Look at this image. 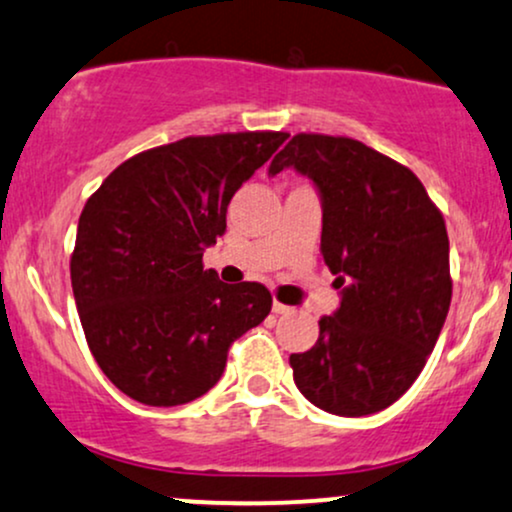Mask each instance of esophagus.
<instances>
[{
    "mask_svg": "<svg viewBox=\"0 0 512 512\" xmlns=\"http://www.w3.org/2000/svg\"><path fill=\"white\" fill-rule=\"evenodd\" d=\"M273 311H275V314H290V306H285V304H280L278 302V299H275V302H273Z\"/></svg>",
    "mask_w": 512,
    "mask_h": 512,
    "instance_id": "1",
    "label": "esophagus"
}]
</instances>
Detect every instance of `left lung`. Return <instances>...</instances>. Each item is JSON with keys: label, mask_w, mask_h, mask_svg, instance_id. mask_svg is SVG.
Instances as JSON below:
<instances>
[{"label": "left lung", "mask_w": 512, "mask_h": 512, "mask_svg": "<svg viewBox=\"0 0 512 512\" xmlns=\"http://www.w3.org/2000/svg\"><path fill=\"white\" fill-rule=\"evenodd\" d=\"M287 167L321 196V254L340 290L316 345L290 357L294 383L330 414L381 412L417 381L446 323V222L412 170L354 138L292 136L268 174Z\"/></svg>", "instance_id": "obj_1"}]
</instances>
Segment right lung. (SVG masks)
<instances>
[{"label":"right lung","mask_w":512,"mask_h":512,"mask_svg":"<svg viewBox=\"0 0 512 512\" xmlns=\"http://www.w3.org/2000/svg\"><path fill=\"white\" fill-rule=\"evenodd\" d=\"M282 131L189 136L146 150L88 198L71 287L95 362L131 400L174 407L220 381L227 350L270 314L261 282L225 285L203 251L227 230L234 191Z\"/></svg>","instance_id":"right-lung-1"}]
</instances>
